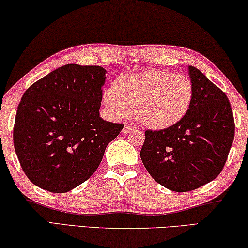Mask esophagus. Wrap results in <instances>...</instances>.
I'll return each mask as SVG.
<instances>
[{
  "label": "esophagus",
  "instance_id": "1",
  "mask_svg": "<svg viewBox=\"0 0 248 248\" xmlns=\"http://www.w3.org/2000/svg\"><path fill=\"white\" fill-rule=\"evenodd\" d=\"M134 129H135L134 125H131V124H125L124 129H123V132H124V135H127V134H129V132H130V131L134 130Z\"/></svg>",
  "mask_w": 248,
  "mask_h": 248
}]
</instances>
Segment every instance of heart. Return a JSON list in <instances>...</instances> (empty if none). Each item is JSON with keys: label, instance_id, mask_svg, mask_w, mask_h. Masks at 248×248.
I'll return each instance as SVG.
<instances>
[{"label": "heart", "instance_id": "b5f03b06", "mask_svg": "<svg viewBox=\"0 0 248 248\" xmlns=\"http://www.w3.org/2000/svg\"><path fill=\"white\" fill-rule=\"evenodd\" d=\"M191 80L167 70L124 75L103 94V103L117 119L128 118L135 110L140 124L161 130L179 123L193 101Z\"/></svg>", "mask_w": 248, "mask_h": 248}]
</instances>
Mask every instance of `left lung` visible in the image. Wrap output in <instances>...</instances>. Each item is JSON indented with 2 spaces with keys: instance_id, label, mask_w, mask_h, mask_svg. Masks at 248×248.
Masks as SVG:
<instances>
[{
  "instance_id": "left-lung-1",
  "label": "left lung",
  "mask_w": 248,
  "mask_h": 248,
  "mask_svg": "<svg viewBox=\"0 0 248 248\" xmlns=\"http://www.w3.org/2000/svg\"><path fill=\"white\" fill-rule=\"evenodd\" d=\"M194 94L179 123L146 131L142 164L158 184L184 193L212 182L223 170L235 124L226 94L195 66H188Z\"/></svg>"
}]
</instances>
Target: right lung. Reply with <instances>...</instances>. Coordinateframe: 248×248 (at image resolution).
Masks as SVG:
<instances>
[{"instance_id":"1","label":"right lung","mask_w":248,"mask_h":248,"mask_svg":"<svg viewBox=\"0 0 248 248\" xmlns=\"http://www.w3.org/2000/svg\"><path fill=\"white\" fill-rule=\"evenodd\" d=\"M106 69L65 64L33 83L17 107L14 148L25 175L51 193H68L90 178L124 124L99 109Z\"/></svg>"}]
</instances>
